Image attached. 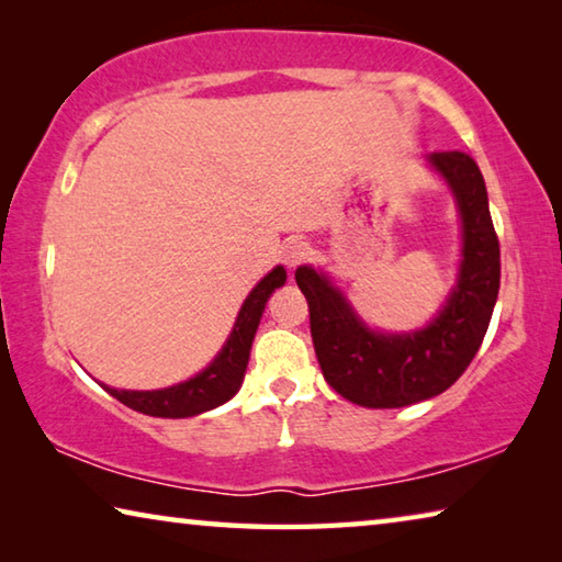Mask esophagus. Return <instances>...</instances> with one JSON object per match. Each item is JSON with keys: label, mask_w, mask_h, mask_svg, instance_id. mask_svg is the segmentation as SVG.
<instances>
[{"label": "esophagus", "mask_w": 562, "mask_h": 562, "mask_svg": "<svg viewBox=\"0 0 562 562\" xmlns=\"http://www.w3.org/2000/svg\"><path fill=\"white\" fill-rule=\"evenodd\" d=\"M310 258V245L302 243V240H290L288 245H284L282 250V260L284 265H288L290 270L297 268V265H302L304 260Z\"/></svg>", "instance_id": "esophagus-1"}]
</instances>
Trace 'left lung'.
<instances>
[{"instance_id":"1","label":"left lung","mask_w":562,"mask_h":562,"mask_svg":"<svg viewBox=\"0 0 562 562\" xmlns=\"http://www.w3.org/2000/svg\"><path fill=\"white\" fill-rule=\"evenodd\" d=\"M429 166L449 183L461 215V270L431 325L402 335L367 327L327 274L294 272L310 304V329L327 384L367 408H398L431 398L459 379L486 337L501 288V247L486 183L461 150L431 154Z\"/></svg>"}]
</instances>
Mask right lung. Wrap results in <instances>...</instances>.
I'll use <instances>...</instances> for the list:
<instances>
[{
	"mask_svg": "<svg viewBox=\"0 0 562 562\" xmlns=\"http://www.w3.org/2000/svg\"><path fill=\"white\" fill-rule=\"evenodd\" d=\"M284 280H288V272L278 265V268L255 284V290L247 294L240 312H237L235 327L231 337H227L225 347L221 349V355L201 374H195L193 379L176 386L156 389V392H128V389L113 386H106V392L113 398H119L121 404L133 408V412L160 418H186L211 412V408L225 404L227 398L237 394V389L243 384L247 359H250V347L255 331H258L265 304H268L274 290L282 288Z\"/></svg>",
	"mask_w": 562,
	"mask_h": 562,
	"instance_id": "add662e5",
	"label": "right lung"
}]
</instances>
